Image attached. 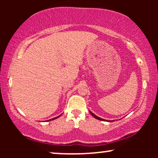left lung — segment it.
I'll use <instances>...</instances> for the list:
<instances>
[{
	"instance_id": "left-lung-1",
	"label": "left lung",
	"mask_w": 158,
	"mask_h": 158,
	"mask_svg": "<svg viewBox=\"0 0 158 158\" xmlns=\"http://www.w3.org/2000/svg\"><path fill=\"white\" fill-rule=\"evenodd\" d=\"M90 111V114H91V115L94 116V118H96V119H98V120H101V121H106V122H111V121H107V120H106V119H103V118H100V117H98V116H97L96 115H95V114H94V113H92L91 111ZM112 122H113V121H112Z\"/></svg>"
}]
</instances>
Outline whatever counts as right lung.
Returning <instances> with one entry per match:
<instances>
[{
    "instance_id": "right-lung-1",
    "label": "right lung",
    "mask_w": 158,
    "mask_h": 158,
    "mask_svg": "<svg viewBox=\"0 0 158 158\" xmlns=\"http://www.w3.org/2000/svg\"><path fill=\"white\" fill-rule=\"evenodd\" d=\"M61 115H62V114H61ZM61 115H60V116H57V117H55V118H52V119H49V120H48V121H51V120H54V119H55V118H57L58 117H60V116H61Z\"/></svg>"
}]
</instances>
